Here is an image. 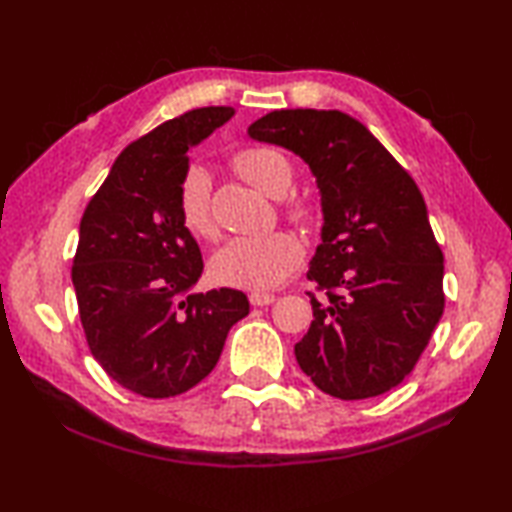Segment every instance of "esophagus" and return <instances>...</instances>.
Here are the masks:
<instances>
[{
  "label": "esophagus",
  "mask_w": 512,
  "mask_h": 512,
  "mask_svg": "<svg viewBox=\"0 0 512 512\" xmlns=\"http://www.w3.org/2000/svg\"><path fill=\"white\" fill-rule=\"evenodd\" d=\"M249 301H251V305H255V307H263V305H272V303L276 301V297H274L272 293L253 291V293L249 295Z\"/></svg>",
  "instance_id": "obj_1"
}]
</instances>
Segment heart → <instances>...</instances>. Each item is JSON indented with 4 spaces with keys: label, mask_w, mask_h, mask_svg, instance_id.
<instances>
[{
    "label": "heart",
    "mask_w": 512,
    "mask_h": 512,
    "mask_svg": "<svg viewBox=\"0 0 512 512\" xmlns=\"http://www.w3.org/2000/svg\"><path fill=\"white\" fill-rule=\"evenodd\" d=\"M240 173L268 196L280 198L291 186V165L278 150L251 148L236 159ZM213 177L205 163H190L182 175L177 207L186 230L209 238L215 232L211 217ZM303 261V244L286 232L268 236H238L211 255L209 274L221 286L268 291L278 286Z\"/></svg>",
    "instance_id": "obj_1"
}]
</instances>
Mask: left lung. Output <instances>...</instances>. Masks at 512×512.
Segmentation results:
<instances>
[{"instance_id":"left-lung-1","label":"left lung","mask_w":512,"mask_h":512,"mask_svg":"<svg viewBox=\"0 0 512 512\" xmlns=\"http://www.w3.org/2000/svg\"><path fill=\"white\" fill-rule=\"evenodd\" d=\"M249 138L295 152L316 177L322 242L307 278L314 320L301 370L339 399H366L412 372L443 314V253L425 198L368 127L341 110H274Z\"/></svg>"}]
</instances>
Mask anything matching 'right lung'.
<instances>
[{
    "instance_id": "1",
    "label": "right lung",
    "mask_w": 512,
    "mask_h": 512,
    "mask_svg": "<svg viewBox=\"0 0 512 512\" xmlns=\"http://www.w3.org/2000/svg\"><path fill=\"white\" fill-rule=\"evenodd\" d=\"M234 113L205 106L154 127L119 154L81 217L73 286L87 345L110 379L144 397L201 383L249 314L234 288L192 293L203 257L177 207L190 148Z\"/></svg>"
}]
</instances>
